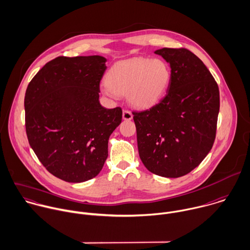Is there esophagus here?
I'll list each match as a JSON object with an SVG mask.
<instances>
[{
  "instance_id": "esophagus-1",
  "label": "esophagus",
  "mask_w": 250,
  "mask_h": 250,
  "mask_svg": "<svg viewBox=\"0 0 250 250\" xmlns=\"http://www.w3.org/2000/svg\"><path fill=\"white\" fill-rule=\"evenodd\" d=\"M133 118V115L131 114L130 111L128 110H124L123 111V119L125 121H130Z\"/></svg>"
}]
</instances>
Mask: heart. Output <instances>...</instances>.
Segmentation results:
<instances>
[{
    "label": "heart",
    "instance_id": "heart-1",
    "mask_svg": "<svg viewBox=\"0 0 250 250\" xmlns=\"http://www.w3.org/2000/svg\"><path fill=\"white\" fill-rule=\"evenodd\" d=\"M171 79L168 64L159 59L133 58L115 63L107 74L102 92L116 98L126 94L128 102L137 108L155 105L165 95Z\"/></svg>",
    "mask_w": 250,
    "mask_h": 250
}]
</instances>
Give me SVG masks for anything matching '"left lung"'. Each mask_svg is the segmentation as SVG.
<instances>
[{
	"label": "left lung",
	"instance_id": "1",
	"mask_svg": "<svg viewBox=\"0 0 250 250\" xmlns=\"http://www.w3.org/2000/svg\"><path fill=\"white\" fill-rule=\"evenodd\" d=\"M171 68L166 96L150 109L133 112L140 158L155 175L179 178L211 150L219 112V90L199 58L186 48L154 51Z\"/></svg>",
	"mask_w": 250,
	"mask_h": 250
}]
</instances>
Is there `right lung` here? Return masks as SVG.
<instances>
[{
	"mask_svg": "<svg viewBox=\"0 0 250 250\" xmlns=\"http://www.w3.org/2000/svg\"><path fill=\"white\" fill-rule=\"evenodd\" d=\"M106 61L98 55L58 57L35 75L26 91L30 146L48 172L67 183L100 174L109 137L122 122L120 107L100 104Z\"/></svg>",
	"mask_w": 250,
	"mask_h": 250,
	"instance_id": "1",
	"label": "right lung"
}]
</instances>
